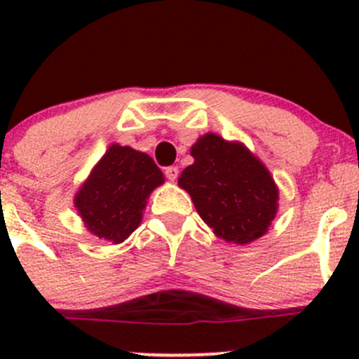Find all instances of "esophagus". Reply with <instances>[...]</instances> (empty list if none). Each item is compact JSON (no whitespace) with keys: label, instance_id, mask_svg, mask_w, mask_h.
I'll return each instance as SVG.
<instances>
[{"label":"esophagus","instance_id":"34e87169","mask_svg":"<svg viewBox=\"0 0 359 359\" xmlns=\"http://www.w3.org/2000/svg\"><path fill=\"white\" fill-rule=\"evenodd\" d=\"M165 175H166V179L168 180H175L177 177H179V168H177V166H168V168H165Z\"/></svg>","mask_w":359,"mask_h":359}]
</instances>
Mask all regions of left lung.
Listing matches in <instances>:
<instances>
[{
  "label": "left lung",
  "mask_w": 359,
  "mask_h": 359,
  "mask_svg": "<svg viewBox=\"0 0 359 359\" xmlns=\"http://www.w3.org/2000/svg\"><path fill=\"white\" fill-rule=\"evenodd\" d=\"M193 165L179 177L203 222L226 243L248 245L269 229L280 189L245 144L205 133L191 147Z\"/></svg>",
  "instance_id": "left-lung-1"
}]
</instances>
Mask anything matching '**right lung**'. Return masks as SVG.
<instances>
[{
  "mask_svg": "<svg viewBox=\"0 0 359 359\" xmlns=\"http://www.w3.org/2000/svg\"><path fill=\"white\" fill-rule=\"evenodd\" d=\"M163 182L165 175L149 154L111 144L74 194V208L88 233L123 243L140 226L147 198Z\"/></svg>",
  "mask_w": 359,
  "mask_h": 359,
  "instance_id": "add662e5",
  "label": "right lung"
}]
</instances>
